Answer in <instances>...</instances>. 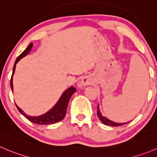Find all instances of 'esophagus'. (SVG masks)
Here are the masks:
<instances>
[{
  "label": "esophagus",
  "instance_id": "1",
  "mask_svg": "<svg viewBox=\"0 0 157 157\" xmlns=\"http://www.w3.org/2000/svg\"><path fill=\"white\" fill-rule=\"evenodd\" d=\"M89 84H90V80L89 77H84V78L82 79L81 81L78 83V87H85V86L89 85Z\"/></svg>",
  "mask_w": 157,
  "mask_h": 157
}]
</instances>
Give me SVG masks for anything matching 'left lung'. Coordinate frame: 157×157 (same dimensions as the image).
I'll list each match as a JSON object with an SVG mask.
<instances>
[{
	"mask_svg": "<svg viewBox=\"0 0 157 157\" xmlns=\"http://www.w3.org/2000/svg\"><path fill=\"white\" fill-rule=\"evenodd\" d=\"M97 115H98V117L99 119L101 120V121L103 124H105V125H110V126H120V125H125V124H126V123L114 122V121L108 119V118H105V117L102 116V115L101 114L100 111H99L98 105V107H97Z\"/></svg>",
	"mask_w": 157,
	"mask_h": 157,
	"instance_id": "8db88e82",
	"label": "left lung"
}]
</instances>
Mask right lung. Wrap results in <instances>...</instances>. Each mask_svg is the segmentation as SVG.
Segmentation results:
<instances>
[{"label":"right lung","instance_id":"right-lung-1","mask_svg":"<svg viewBox=\"0 0 157 157\" xmlns=\"http://www.w3.org/2000/svg\"><path fill=\"white\" fill-rule=\"evenodd\" d=\"M32 45L33 44L31 43L30 45L27 47V49L21 54L17 56V58L16 59L15 63H14V67H13V72H12V76H11V90H13V84H12V77L13 74L14 73V70H15V65L17 62H18L20 59H21L22 57L25 56L29 52H30L31 49L32 47ZM76 92V88L74 87L73 86L70 87V88L67 89L63 95L61 96V98H59V101L57 102L56 105L50 110L47 113L44 114V115H41V116L38 117H32L29 116V115H25L24 112L21 111L18 107L16 105L17 110L19 111V112L21 114H22L28 120H29L32 122L35 123V124H37V125H50V124H54L56 122H58V121H60L61 120L63 119V118L65 117L66 113H67V108L68 106L69 101H70V98L73 95V94Z\"/></svg>","mask_w":157,"mask_h":157}]
</instances>
